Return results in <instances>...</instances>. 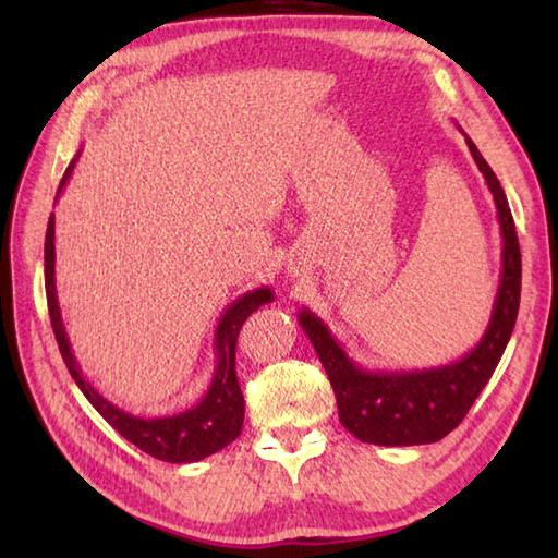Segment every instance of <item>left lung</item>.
Returning a JSON list of instances; mask_svg holds the SVG:
<instances>
[{
  "label": "left lung",
  "instance_id": "left-lung-1",
  "mask_svg": "<svg viewBox=\"0 0 558 558\" xmlns=\"http://www.w3.org/2000/svg\"><path fill=\"white\" fill-rule=\"evenodd\" d=\"M462 136L494 196L504 236L499 290H496L489 326L477 345L460 360L432 369L372 372L350 360L342 342L316 314L302 310L298 316L333 386L342 426L364 444L420 446L441 441L462 422L482 388L487 386L513 333L520 306L515 222L494 170L472 138L465 132Z\"/></svg>",
  "mask_w": 558,
  "mask_h": 558
}]
</instances>
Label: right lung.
Masks as SVG:
<instances>
[{
	"label": "right lung",
	"instance_id": "add662e5",
	"mask_svg": "<svg viewBox=\"0 0 558 558\" xmlns=\"http://www.w3.org/2000/svg\"><path fill=\"white\" fill-rule=\"evenodd\" d=\"M78 156L81 150L76 153V158L69 162L62 182H59L57 198L66 186L71 172H74ZM45 294L57 345L59 352H62V360L71 378H74L76 386L81 388V393L88 398L90 405L102 414V420L108 422L117 434H122L129 444H134L136 448L144 450V453L165 462H196L218 453V450L232 444L234 438L242 434L244 396L234 369L236 338H240V328L248 318V314H254L260 304L272 302L270 288L248 290L222 312L216 328V340H213V348H216V372H213L206 396L201 398L196 405L184 412L168 414V417H136L132 412H124L122 408H117L114 402L100 396L98 390L86 381V376H83L74 352H71V342L66 338L62 312H59L57 302L54 213L50 216V222H47L45 234Z\"/></svg>",
	"mask_w": 558,
	"mask_h": 558
}]
</instances>
